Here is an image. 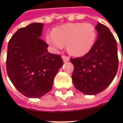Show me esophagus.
I'll list each match as a JSON object with an SVG mask.
<instances>
[{
  "label": "esophagus",
  "mask_w": 123,
  "mask_h": 123,
  "mask_svg": "<svg viewBox=\"0 0 123 123\" xmlns=\"http://www.w3.org/2000/svg\"><path fill=\"white\" fill-rule=\"evenodd\" d=\"M62 59H63L64 62H68L70 59V57H69L68 56H66V55H63L62 56Z\"/></svg>",
  "instance_id": "1"
}]
</instances>
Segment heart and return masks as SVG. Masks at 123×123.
<instances>
[{"label":"heart","instance_id":"b5f03b06","mask_svg":"<svg viewBox=\"0 0 123 123\" xmlns=\"http://www.w3.org/2000/svg\"><path fill=\"white\" fill-rule=\"evenodd\" d=\"M96 39V30L90 23H71L55 29L46 36L47 42L55 49L67 44L70 54L81 56L92 49Z\"/></svg>","mask_w":123,"mask_h":123}]
</instances>
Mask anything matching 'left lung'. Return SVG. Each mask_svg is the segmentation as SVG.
Returning a JSON list of instances; mask_svg holds the SVG:
<instances>
[{
    "instance_id": "obj_1",
    "label": "left lung",
    "mask_w": 123,
    "mask_h": 123,
    "mask_svg": "<svg viewBox=\"0 0 123 123\" xmlns=\"http://www.w3.org/2000/svg\"><path fill=\"white\" fill-rule=\"evenodd\" d=\"M97 40L83 57L70 58L74 65L72 76L74 87L87 95L97 94L110 86L117 73V42L105 25L96 26Z\"/></svg>"
}]
</instances>
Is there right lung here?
Returning a JSON list of instances; mask_svg holds the SVG:
<instances>
[{
    "instance_id": "obj_1",
    "label": "right lung",
    "mask_w": 123,
    "mask_h": 123,
    "mask_svg": "<svg viewBox=\"0 0 123 123\" xmlns=\"http://www.w3.org/2000/svg\"><path fill=\"white\" fill-rule=\"evenodd\" d=\"M43 26L35 22L19 29L7 46L8 77L19 92L29 98L49 92L64 64L59 55L48 52V44L40 38Z\"/></svg>"
}]
</instances>
